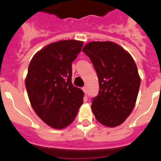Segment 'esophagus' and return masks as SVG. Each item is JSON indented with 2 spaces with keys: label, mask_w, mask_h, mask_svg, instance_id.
<instances>
[{
  "label": "esophagus",
  "mask_w": 161,
  "mask_h": 161,
  "mask_svg": "<svg viewBox=\"0 0 161 161\" xmlns=\"http://www.w3.org/2000/svg\"><path fill=\"white\" fill-rule=\"evenodd\" d=\"M83 92L85 93V94H87V87H83Z\"/></svg>",
  "instance_id": "obj_1"
}]
</instances>
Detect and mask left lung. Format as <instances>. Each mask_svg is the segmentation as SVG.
I'll return each instance as SVG.
<instances>
[{
    "instance_id": "obj_1",
    "label": "left lung",
    "mask_w": 161,
    "mask_h": 161,
    "mask_svg": "<svg viewBox=\"0 0 161 161\" xmlns=\"http://www.w3.org/2000/svg\"><path fill=\"white\" fill-rule=\"evenodd\" d=\"M83 51L90 58L99 81L92 110L98 122L116 127L124 122L137 101L140 77L130 55L112 42L87 43Z\"/></svg>"
}]
</instances>
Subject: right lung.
Here are the masks:
<instances>
[{
    "label": "right lung",
    "mask_w": 161,
    "mask_h": 161,
    "mask_svg": "<svg viewBox=\"0 0 161 161\" xmlns=\"http://www.w3.org/2000/svg\"><path fill=\"white\" fill-rule=\"evenodd\" d=\"M83 45L76 40L51 43L38 51L28 66L25 86L31 105L54 129L71 124L83 102V92L72 83V62Z\"/></svg>",
    "instance_id": "add662e5"
}]
</instances>
